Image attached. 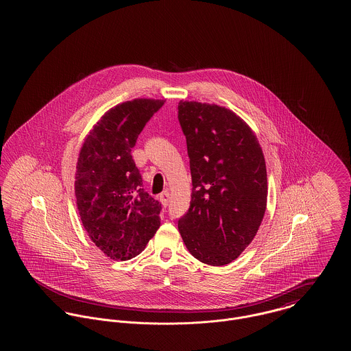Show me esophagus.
<instances>
[{"label": "esophagus", "instance_id": "1", "mask_svg": "<svg viewBox=\"0 0 351 351\" xmlns=\"http://www.w3.org/2000/svg\"><path fill=\"white\" fill-rule=\"evenodd\" d=\"M159 200L162 201L163 206H167L168 201H169V192H168V191H165L163 193H160V196H159Z\"/></svg>", "mask_w": 351, "mask_h": 351}]
</instances>
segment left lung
Returning <instances> with one entry per match:
<instances>
[{
    "label": "left lung",
    "mask_w": 351,
    "mask_h": 351,
    "mask_svg": "<svg viewBox=\"0 0 351 351\" xmlns=\"http://www.w3.org/2000/svg\"><path fill=\"white\" fill-rule=\"evenodd\" d=\"M192 175L191 206L178 228L202 263L225 266L254 239L267 205L263 151L249 125L232 110L180 101Z\"/></svg>",
    "instance_id": "left-lung-1"
}]
</instances>
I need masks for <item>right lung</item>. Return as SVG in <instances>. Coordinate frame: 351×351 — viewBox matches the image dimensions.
I'll use <instances>...</instances> for the list:
<instances>
[{
  "label": "right lung",
  "mask_w": 351,
  "mask_h": 351,
  "mask_svg": "<svg viewBox=\"0 0 351 351\" xmlns=\"http://www.w3.org/2000/svg\"><path fill=\"white\" fill-rule=\"evenodd\" d=\"M165 100L136 99L108 110L79 154L75 195L84 229L110 259L145 250L160 226L162 204L145 191L132 149Z\"/></svg>",
  "instance_id": "1"
}]
</instances>
